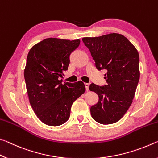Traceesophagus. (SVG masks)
I'll list each match as a JSON object with an SVG mask.
<instances>
[{"label":"esophagus","mask_w":158,"mask_h":158,"mask_svg":"<svg viewBox=\"0 0 158 158\" xmlns=\"http://www.w3.org/2000/svg\"><path fill=\"white\" fill-rule=\"evenodd\" d=\"M85 89H86L87 91L89 90V83H85Z\"/></svg>","instance_id":"34e87169"}]
</instances>
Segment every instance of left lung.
Listing matches in <instances>:
<instances>
[{"mask_svg": "<svg viewBox=\"0 0 158 158\" xmlns=\"http://www.w3.org/2000/svg\"><path fill=\"white\" fill-rule=\"evenodd\" d=\"M82 41L97 69L107 71L106 85H89V89L99 97V102L90 108L92 117L103 125L115 123L132 103L140 77L139 52L127 38L119 33L86 37Z\"/></svg>", "mask_w": 158, "mask_h": 158, "instance_id": "left-lung-1", "label": "left lung"}]
</instances>
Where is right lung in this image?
I'll return each mask as SVG.
<instances>
[{
    "mask_svg": "<svg viewBox=\"0 0 158 158\" xmlns=\"http://www.w3.org/2000/svg\"><path fill=\"white\" fill-rule=\"evenodd\" d=\"M80 40L49 38L35 44L28 52L24 79L30 104L40 121L59 126L69 120L73 103L85 92L83 82H64L70 55Z\"/></svg>",
    "mask_w": 158,
    "mask_h": 158,
    "instance_id": "obj_1",
    "label": "right lung"
}]
</instances>
